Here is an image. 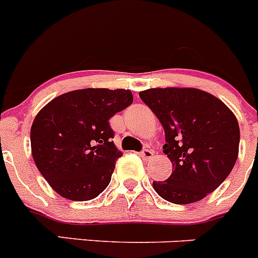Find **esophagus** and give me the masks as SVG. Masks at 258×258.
Wrapping results in <instances>:
<instances>
[{
	"label": "esophagus",
	"mask_w": 258,
	"mask_h": 258,
	"mask_svg": "<svg viewBox=\"0 0 258 258\" xmlns=\"http://www.w3.org/2000/svg\"><path fill=\"white\" fill-rule=\"evenodd\" d=\"M140 156L144 159V160H145V162H149L150 159H153L154 151H153V150H148V149H145V150L141 151Z\"/></svg>",
	"instance_id": "esophagus-1"
}]
</instances>
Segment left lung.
Returning a JSON list of instances; mask_svg holds the SVG:
<instances>
[{"mask_svg":"<svg viewBox=\"0 0 258 258\" xmlns=\"http://www.w3.org/2000/svg\"><path fill=\"white\" fill-rule=\"evenodd\" d=\"M139 95L164 128L163 151L173 164L168 179L153 182L156 194L178 205L205 199L237 162L240 135L234 113L195 88H154Z\"/></svg>","mask_w":258,"mask_h":258,"instance_id":"8db88e82","label":"left lung"}]
</instances>
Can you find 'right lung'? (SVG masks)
I'll use <instances>...</instances> for the list:
<instances>
[{
	"label": "right lung",
	"instance_id": "right-lung-1",
	"mask_svg": "<svg viewBox=\"0 0 258 258\" xmlns=\"http://www.w3.org/2000/svg\"><path fill=\"white\" fill-rule=\"evenodd\" d=\"M132 102L131 90L89 88L62 94L38 112L30 130L31 154L59 196L89 201L107 188L122 156L109 119Z\"/></svg>",
	"mask_w": 258,
	"mask_h": 258
}]
</instances>
